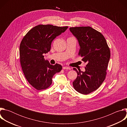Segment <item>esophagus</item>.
<instances>
[{
    "label": "esophagus",
    "instance_id": "esophagus-1",
    "mask_svg": "<svg viewBox=\"0 0 127 127\" xmlns=\"http://www.w3.org/2000/svg\"><path fill=\"white\" fill-rule=\"evenodd\" d=\"M63 69L70 70V69H71V68L70 67H67V66H64V67H63Z\"/></svg>",
    "mask_w": 127,
    "mask_h": 127
}]
</instances>
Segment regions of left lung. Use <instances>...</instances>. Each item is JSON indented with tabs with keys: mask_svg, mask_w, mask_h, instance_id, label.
Here are the masks:
<instances>
[{
	"mask_svg": "<svg viewBox=\"0 0 127 127\" xmlns=\"http://www.w3.org/2000/svg\"><path fill=\"white\" fill-rule=\"evenodd\" d=\"M80 47L79 55L87 65L85 71H78L77 77L73 82L74 89L83 95L96 90L104 80L111 53L103 35L90 27L70 28Z\"/></svg>",
	"mask_w": 127,
	"mask_h": 127,
	"instance_id": "8db88e82",
	"label": "left lung"
}]
</instances>
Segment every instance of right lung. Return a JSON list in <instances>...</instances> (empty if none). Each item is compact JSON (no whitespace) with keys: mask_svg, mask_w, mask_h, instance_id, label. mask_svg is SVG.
Wrapping results in <instances>:
<instances>
[{"mask_svg":"<svg viewBox=\"0 0 127 127\" xmlns=\"http://www.w3.org/2000/svg\"><path fill=\"white\" fill-rule=\"evenodd\" d=\"M67 28L40 25L30 30L23 39L20 46L21 66L27 80L36 89L49 87L53 76L62 70L61 65L50 64L43 55L50 51L53 40Z\"/></svg>","mask_w":127,"mask_h":127,"instance_id":"add662e5","label":"right lung"}]
</instances>
